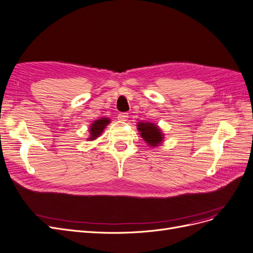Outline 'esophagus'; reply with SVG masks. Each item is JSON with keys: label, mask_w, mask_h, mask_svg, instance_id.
<instances>
[{"label": "esophagus", "mask_w": 253, "mask_h": 253, "mask_svg": "<svg viewBox=\"0 0 253 253\" xmlns=\"http://www.w3.org/2000/svg\"><path fill=\"white\" fill-rule=\"evenodd\" d=\"M118 119L120 120V121H126L127 119H128V114L127 113H120V114L118 115Z\"/></svg>", "instance_id": "1"}]
</instances>
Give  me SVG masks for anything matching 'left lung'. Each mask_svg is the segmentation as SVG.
<instances>
[{
	"label": "left lung",
	"instance_id": "1",
	"mask_svg": "<svg viewBox=\"0 0 253 253\" xmlns=\"http://www.w3.org/2000/svg\"><path fill=\"white\" fill-rule=\"evenodd\" d=\"M137 129L143 140L151 147H156L162 144L164 140V134L161 128L150 121H139Z\"/></svg>",
	"mask_w": 253,
	"mask_h": 253
}]
</instances>
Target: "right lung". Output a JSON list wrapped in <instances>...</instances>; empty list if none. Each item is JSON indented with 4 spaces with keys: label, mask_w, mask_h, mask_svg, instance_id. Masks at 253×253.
<instances>
[{
    "label": "right lung",
    "mask_w": 253,
    "mask_h": 253,
    "mask_svg": "<svg viewBox=\"0 0 253 253\" xmlns=\"http://www.w3.org/2000/svg\"><path fill=\"white\" fill-rule=\"evenodd\" d=\"M111 123V119L110 118H107V117H102V118H99L97 120L93 121V123L91 124L90 126V128H89V138L88 141H93L95 140V139H97L104 130V128H106V126Z\"/></svg>",
    "instance_id": "right-lung-1"
}]
</instances>
